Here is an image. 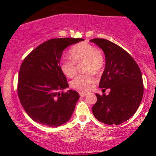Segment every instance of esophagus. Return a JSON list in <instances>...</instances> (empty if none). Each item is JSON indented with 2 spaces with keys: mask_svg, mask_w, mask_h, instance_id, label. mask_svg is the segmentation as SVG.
I'll return each mask as SVG.
<instances>
[{
  "mask_svg": "<svg viewBox=\"0 0 156 156\" xmlns=\"http://www.w3.org/2000/svg\"><path fill=\"white\" fill-rule=\"evenodd\" d=\"M79 94L80 97H85L87 95V93H83V92H79Z\"/></svg>",
  "mask_w": 156,
  "mask_h": 156,
  "instance_id": "esophagus-1",
  "label": "esophagus"
}]
</instances>
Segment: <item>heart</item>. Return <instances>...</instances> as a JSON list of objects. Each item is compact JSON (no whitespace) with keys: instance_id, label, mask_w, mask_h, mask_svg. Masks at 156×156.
<instances>
[{"instance_id":"b5f03b06","label":"heart","mask_w":156,"mask_h":156,"mask_svg":"<svg viewBox=\"0 0 156 156\" xmlns=\"http://www.w3.org/2000/svg\"><path fill=\"white\" fill-rule=\"evenodd\" d=\"M69 54L71 58L64 57L61 59V70L66 76L72 78L76 74V63L83 62V69L87 73L76 76L70 82V87L80 92H87L95 80L92 73H98L103 69L104 65L103 53L92 44L80 42L71 48Z\"/></svg>"}]
</instances>
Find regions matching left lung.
<instances>
[{
    "instance_id": "8db88e82",
    "label": "left lung",
    "mask_w": 156,
    "mask_h": 156,
    "mask_svg": "<svg viewBox=\"0 0 156 156\" xmlns=\"http://www.w3.org/2000/svg\"><path fill=\"white\" fill-rule=\"evenodd\" d=\"M105 53V66L99 83L108 95L96 94L92 113L106 125H119L129 119L140 105L144 93L141 73L132 56L123 48L105 39H91Z\"/></svg>"
}]
</instances>
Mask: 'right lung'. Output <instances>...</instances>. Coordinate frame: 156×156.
Instances as JSON below:
<instances>
[{"label": "right lung", "instance_id": "obj_1", "mask_svg": "<svg viewBox=\"0 0 156 156\" xmlns=\"http://www.w3.org/2000/svg\"><path fill=\"white\" fill-rule=\"evenodd\" d=\"M83 39L58 38L46 41L34 49L20 69L17 94L28 115L41 125L57 127L69 120L80 96L67 88L60 69L62 52Z\"/></svg>", "mask_w": 156, "mask_h": 156}]
</instances>
